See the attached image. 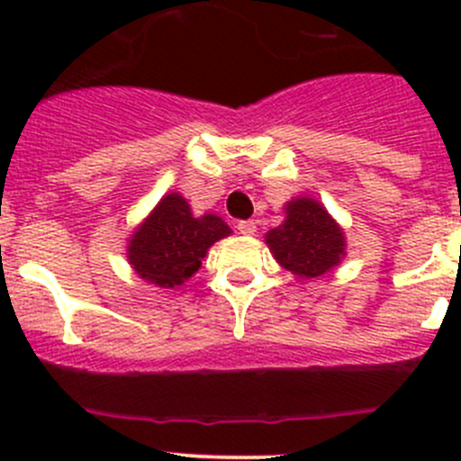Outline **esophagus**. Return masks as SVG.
<instances>
[{"mask_svg": "<svg viewBox=\"0 0 461 461\" xmlns=\"http://www.w3.org/2000/svg\"><path fill=\"white\" fill-rule=\"evenodd\" d=\"M239 231L243 236H254V234H257V222H254V221H240L239 222Z\"/></svg>", "mask_w": 461, "mask_h": 461, "instance_id": "34e87169", "label": "esophagus"}]
</instances>
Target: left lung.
Instances as JSON below:
<instances>
[{
	"label": "left lung",
	"mask_w": 461,
	"mask_h": 461,
	"mask_svg": "<svg viewBox=\"0 0 461 461\" xmlns=\"http://www.w3.org/2000/svg\"><path fill=\"white\" fill-rule=\"evenodd\" d=\"M274 258L299 278H317L346 257L343 230L319 201L308 196L285 204V221L265 234Z\"/></svg>",
	"instance_id": "8db88e82"
}]
</instances>
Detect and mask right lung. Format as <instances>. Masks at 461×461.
<instances>
[{
    "label": "right lung",
    "instance_id": "add662e5",
    "mask_svg": "<svg viewBox=\"0 0 461 461\" xmlns=\"http://www.w3.org/2000/svg\"><path fill=\"white\" fill-rule=\"evenodd\" d=\"M231 230L216 213L194 216L180 194H167L131 234L127 258L136 274L158 287L183 285L198 272L201 260L216 240Z\"/></svg>",
    "mask_w": 461,
    "mask_h": 461
}]
</instances>
